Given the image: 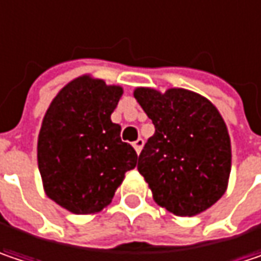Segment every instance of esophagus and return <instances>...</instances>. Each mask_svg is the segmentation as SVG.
Here are the masks:
<instances>
[{"label": "esophagus", "instance_id": "esophagus-1", "mask_svg": "<svg viewBox=\"0 0 261 261\" xmlns=\"http://www.w3.org/2000/svg\"><path fill=\"white\" fill-rule=\"evenodd\" d=\"M132 145H134V148H135V151H137V153L140 154L141 150H142V147H144V140H142V138H138V140L135 141V142H134Z\"/></svg>", "mask_w": 261, "mask_h": 261}]
</instances>
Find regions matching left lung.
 <instances>
[{"instance_id":"8db88e82","label":"left lung","mask_w":261,"mask_h":261,"mask_svg":"<svg viewBox=\"0 0 261 261\" xmlns=\"http://www.w3.org/2000/svg\"><path fill=\"white\" fill-rule=\"evenodd\" d=\"M134 96L156 127L138 158L154 202L179 217L206 211L226 193L232 169L230 137L220 111L182 87H137Z\"/></svg>"}]
</instances>
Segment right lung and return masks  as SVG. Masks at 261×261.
<instances>
[{
    "label": "right lung",
    "instance_id": "1",
    "mask_svg": "<svg viewBox=\"0 0 261 261\" xmlns=\"http://www.w3.org/2000/svg\"><path fill=\"white\" fill-rule=\"evenodd\" d=\"M121 95V86L84 74L58 92L44 114L37 142L43 189L72 214L102 211L137 166V151L111 121Z\"/></svg>",
    "mask_w": 261,
    "mask_h": 261
}]
</instances>
